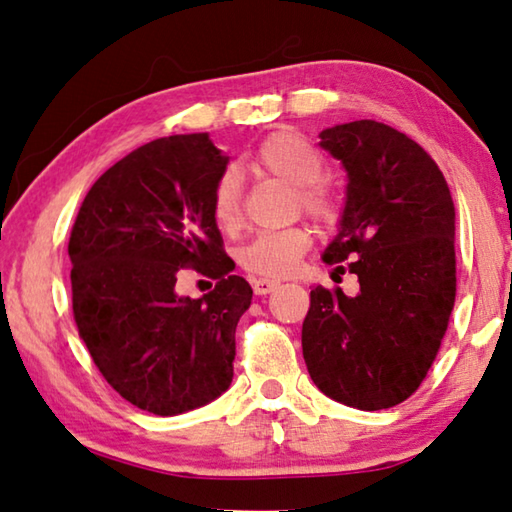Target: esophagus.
I'll list each match as a JSON object with an SVG mask.
<instances>
[{"label": "esophagus", "mask_w": 512, "mask_h": 512, "mask_svg": "<svg viewBox=\"0 0 512 512\" xmlns=\"http://www.w3.org/2000/svg\"><path fill=\"white\" fill-rule=\"evenodd\" d=\"M253 291L257 293V295H268V293H273L277 286H280V282H275V280H266V277H255L253 282Z\"/></svg>", "instance_id": "esophagus-1"}]
</instances>
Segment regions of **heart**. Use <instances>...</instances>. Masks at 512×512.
Wrapping results in <instances>:
<instances>
[{
  "label": "heart",
  "instance_id": "heart-1",
  "mask_svg": "<svg viewBox=\"0 0 512 512\" xmlns=\"http://www.w3.org/2000/svg\"><path fill=\"white\" fill-rule=\"evenodd\" d=\"M255 165L264 172L295 185L297 206L322 224L338 217V203L327 185V161L309 138L297 132H275L259 145ZM244 206V179L235 165L226 167L212 188V217L221 228L237 226ZM313 246L309 228L293 226L273 232H259L239 248V264L248 273L262 277H286L295 273L300 259Z\"/></svg>",
  "mask_w": 512,
  "mask_h": 512
}]
</instances>
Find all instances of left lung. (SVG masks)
Listing matches in <instances>:
<instances>
[{"label": "left lung", "mask_w": 512, "mask_h": 512, "mask_svg": "<svg viewBox=\"0 0 512 512\" xmlns=\"http://www.w3.org/2000/svg\"><path fill=\"white\" fill-rule=\"evenodd\" d=\"M320 138L349 176L340 230L322 259L358 275L360 291L313 288L304 362L333 401L387 410L423 383L448 331L457 295L452 194L432 156L385 123L353 120Z\"/></svg>", "instance_id": "left-lung-1"}]
</instances>
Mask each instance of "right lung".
Returning a JSON list of instances; mask_svg holds the SVG:
<instances>
[{"label": "right lung", "instance_id": "obj_1", "mask_svg": "<svg viewBox=\"0 0 512 512\" xmlns=\"http://www.w3.org/2000/svg\"><path fill=\"white\" fill-rule=\"evenodd\" d=\"M228 156L208 134L156 138L100 176L69 239L71 300L80 338L116 392L176 416L232 383L237 322L253 288L212 217V188ZM192 267L218 280L192 301L175 277Z\"/></svg>", "mask_w": 512, "mask_h": 512}]
</instances>
